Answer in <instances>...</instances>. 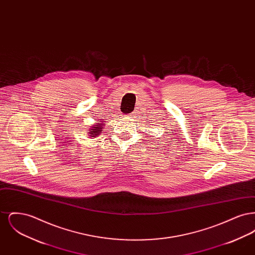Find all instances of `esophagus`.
I'll use <instances>...</instances> for the list:
<instances>
[{
	"label": "esophagus",
	"mask_w": 255,
	"mask_h": 255,
	"mask_svg": "<svg viewBox=\"0 0 255 255\" xmlns=\"http://www.w3.org/2000/svg\"><path fill=\"white\" fill-rule=\"evenodd\" d=\"M133 114H134V113H131V116H133Z\"/></svg>",
	"instance_id": "esophagus-1"
}]
</instances>
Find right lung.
I'll return each instance as SVG.
<instances>
[{"instance_id": "1", "label": "right lung", "mask_w": 255, "mask_h": 255, "mask_svg": "<svg viewBox=\"0 0 255 255\" xmlns=\"http://www.w3.org/2000/svg\"><path fill=\"white\" fill-rule=\"evenodd\" d=\"M100 122V121H99ZM104 124H102V123H100V124H97V125H95L92 129H91V131L89 132L91 135H93V137H95V136H97L98 133H101L102 132V126H103Z\"/></svg>"}]
</instances>
